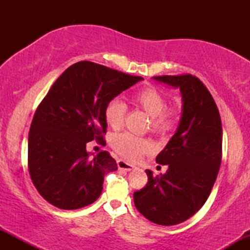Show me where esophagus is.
<instances>
[{
	"mask_svg": "<svg viewBox=\"0 0 250 250\" xmlns=\"http://www.w3.org/2000/svg\"><path fill=\"white\" fill-rule=\"evenodd\" d=\"M117 167H119V169H121V170L130 171L135 168V166L130 165V163H128L125 161H123V160H117Z\"/></svg>",
	"mask_w": 250,
	"mask_h": 250,
	"instance_id": "1",
	"label": "esophagus"
}]
</instances>
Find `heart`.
Returning <instances> with one entry per match:
<instances>
[{
  "label": "heart",
  "instance_id": "obj_1",
  "mask_svg": "<svg viewBox=\"0 0 250 250\" xmlns=\"http://www.w3.org/2000/svg\"><path fill=\"white\" fill-rule=\"evenodd\" d=\"M133 103L142 108L150 116V129L154 133L165 135L173 130L179 121V109L166 107L165 96L154 87H145L135 91ZM127 105L119 99H111L104 107V120L109 127L117 129L125 120ZM111 147L122 157L129 161H137L143 155L151 153L153 143L146 137L136 136L131 133L116 134L111 139Z\"/></svg>",
  "mask_w": 250,
  "mask_h": 250
}]
</instances>
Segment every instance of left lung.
Listing matches in <instances>:
<instances>
[{
	"label": "left lung",
	"mask_w": 250,
	"mask_h": 250,
	"mask_svg": "<svg viewBox=\"0 0 250 250\" xmlns=\"http://www.w3.org/2000/svg\"><path fill=\"white\" fill-rule=\"evenodd\" d=\"M157 81L180 88L182 116L176 133L157 155L167 165L166 174L154 176L134 193V203L146 219L161 226L188 220L207 201L222 160V125L213 96L196 76H154Z\"/></svg>",
	"instance_id": "1"
}]
</instances>
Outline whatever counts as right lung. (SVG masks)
<instances>
[{"mask_svg": "<svg viewBox=\"0 0 250 250\" xmlns=\"http://www.w3.org/2000/svg\"><path fill=\"white\" fill-rule=\"evenodd\" d=\"M143 80L97 63H74L37 107L28 139V169L41 196L60 209L95 202L104 175L117 169L108 151L90 157L95 140L105 145L104 107L111 99Z\"/></svg>", "mask_w": 250, "mask_h": 250, "instance_id": "1", "label": "right lung"}]
</instances>
